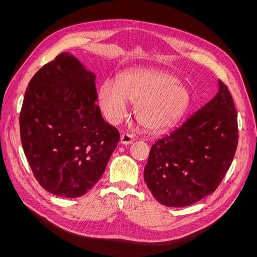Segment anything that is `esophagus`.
<instances>
[{
	"instance_id": "obj_1",
	"label": "esophagus",
	"mask_w": 257,
	"mask_h": 257,
	"mask_svg": "<svg viewBox=\"0 0 257 257\" xmlns=\"http://www.w3.org/2000/svg\"><path fill=\"white\" fill-rule=\"evenodd\" d=\"M119 142H120V144H123V145H130L134 142V138L131 136V134L124 133V134H121V136H120Z\"/></svg>"
}]
</instances>
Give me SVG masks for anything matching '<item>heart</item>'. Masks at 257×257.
Masks as SVG:
<instances>
[{"label":"heart","instance_id":"obj_1","mask_svg":"<svg viewBox=\"0 0 257 257\" xmlns=\"http://www.w3.org/2000/svg\"><path fill=\"white\" fill-rule=\"evenodd\" d=\"M99 103L106 118L113 124L134 104V117L148 131L163 132L174 126L191 102L188 89L174 75L160 70H133L107 79L99 89Z\"/></svg>","mask_w":257,"mask_h":257}]
</instances>
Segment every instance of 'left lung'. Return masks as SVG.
Listing matches in <instances>:
<instances>
[{
  "mask_svg": "<svg viewBox=\"0 0 257 257\" xmlns=\"http://www.w3.org/2000/svg\"><path fill=\"white\" fill-rule=\"evenodd\" d=\"M237 114L227 86L152 147L144 178L163 205H192L215 191L233 160Z\"/></svg>",
  "mask_w": 257,
  "mask_h": 257,
  "instance_id": "8db88e82",
  "label": "left lung"
}]
</instances>
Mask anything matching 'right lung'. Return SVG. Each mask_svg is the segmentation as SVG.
<instances>
[{
	"mask_svg": "<svg viewBox=\"0 0 257 257\" xmlns=\"http://www.w3.org/2000/svg\"><path fill=\"white\" fill-rule=\"evenodd\" d=\"M96 75L61 53L31 79L20 115L21 141L38 183L62 198L85 195L106 169L119 133L101 115Z\"/></svg>",
	"mask_w": 257,
	"mask_h": 257,
	"instance_id": "add662e5",
	"label": "right lung"
}]
</instances>
